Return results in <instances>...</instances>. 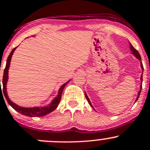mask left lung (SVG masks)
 <instances>
[{
	"label": "left lung",
	"instance_id": "left-lung-1",
	"mask_svg": "<svg viewBox=\"0 0 150 150\" xmlns=\"http://www.w3.org/2000/svg\"><path fill=\"white\" fill-rule=\"evenodd\" d=\"M130 50H131L132 51V53L133 55H135V56L136 58H137V59H139L140 60V61H141V57H140V53H139V52L138 51H137V50H136L135 48L133 47V46H132L131 44H130ZM141 68H142V70H144V68H143V65H142V63H141ZM140 80H141V81H142V76H141V78H140ZM140 88L142 89V86H140ZM140 92H141V89H140V92H138V97H137V99H136V101L137 100V99H138V98H139V96H140ZM85 97H86V98H87V101H88V103L89 104V105H90L91 106H92V107L93 108V106H92V104H91V102H90V101H89V98H88V97H87V94H86L85 93Z\"/></svg>",
	"mask_w": 150,
	"mask_h": 150
}]
</instances>
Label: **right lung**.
Returning a JSON list of instances; mask_svg holds the SVG:
<instances>
[{"label": "right lung", "instance_id": "right-lung-1", "mask_svg": "<svg viewBox=\"0 0 150 150\" xmlns=\"http://www.w3.org/2000/svg\"><path fill=\"white\" fill-rule=\"evenodd\" d=\"M17 47H15L12 50L11 53H10V55L8 56V59H7L6 62V68L4 69V73H3V94H4L5 97H6L7 101L9 104L10 106H12L15 111H17L18 112L21 113L22 115H25L26 116L29 117H41L44 116L46 114H49V113L52 112L53 110L56 109L57 108L58 104H59L60 101H61V94L62 92H63V89H64L65 86L68 84V82L69 81H68L67 82H65V84H63V85L61 86V88H60L59 91H58V96L55 98L52 101V102L48 106H44V107H33V108H23L21 107V106H19L18 105L15 104V103L12 102L10 100V99L8 98V94H7V91H6V84L7 81H8V69H9L10 64V61H11L12 56H13V53H14L15 50L16 49ZM0 83H1V80H0ZM1 85V84H0ZM1 92H2L1 90Z\"/></svg>", "mask_w": 150, "mask_h": 150}]
</instances>
